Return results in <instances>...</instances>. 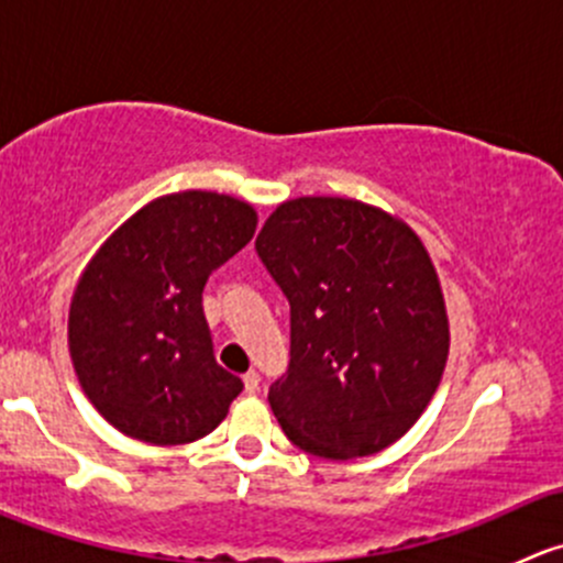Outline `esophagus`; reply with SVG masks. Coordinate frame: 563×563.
Returning <instances> with one entry per match:
<instances>
[{"label":"esophagus","instance_id":"1","mask_svg":"<svg viewBox=\"0 0 563 563\" xmlns=\"http://www.w3.org/2000/svg\"><path fill=\"white\" fill-rule=\"evenodd\" d=\"M242 382H245V391H247V395H255V391H258V387H261V376H258V373H255V371H247Z\"/></svg>","mask_w":563,"mask_h":563}]
</instances>
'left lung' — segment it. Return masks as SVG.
I'll return each mask as SVG.
<instances>
[{
  "label": "left lung",
  "mask_w": 563,
  "mask_h": 563,
  "mask_svg": "<svg viewBox=\"0 0 563 563\" xmlns=\"http://www.w3.org/2000/svg\"><path fill=\"white\" fill-rule=\"evenodd\" d=\"M291 305V360L269 406L310 455H376L408 433L450 354L444 294L402 220L354 198L280 203L255 240Z\"/></svg>",
  "instance_id": "obj_1"
}]
</instances>
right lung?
Segmentation results:
<instances>
[{"label":"right lung","mask_w":563,"mask_h":563,"mask_svg":"<svg viewBox=\"0 0 563 563\" xmlns=\"http://www.w3.org/2000/svg\"><path fill=\"white\" fill-rule=\"evenodd\" d=\"M255 223L231 196L174 192L139 209L87 264L67 340L78 382L119 433L190 444L225 419L245 384L214 360L201 294Z\"/></svg>","instance_id":"obj_1"}]
</instances>
